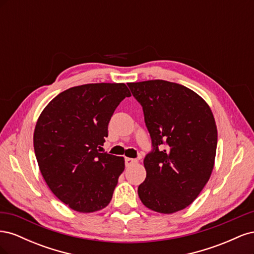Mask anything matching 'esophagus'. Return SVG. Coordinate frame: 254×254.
<instances>
[{
    "instance_id": "1",
    "label": "esophagus",
    "mask_w": 254,
    "mask_h": 254,
    "mask_svg": "<svg viewBox=\"0 0 254 254\" xmlns=\"http://www.w3.org/2000/svg\"><path fill=\"white\" fill-rule=\"evenodd\" d=\"M137 162L136 159H131V158H125V165L126 166H131L132 164H135Z\"/></svg>"
}]
</instances>
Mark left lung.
<instances>
[{
	"instance_id": "8db88e82",
	"label": "left lung",
	"mask_w": 254,
	"mask_h": 254,
	"mask_svg": "<svg viewBox=\"0 0 254 254\" xmlns=\"http://www.w3.org/2000/svg\"><path fill=\"white\" fill-rule=\"evenodd\" d=\"M143 108L152 150L144 158L146 178L137 189L148 209H186L209 181L217 147L213 113L194 91L166 80L130 82Z\"/></svg>"
}]
</instances>
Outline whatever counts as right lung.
I'll use <instances>...</instances> for the list:
<instances>
[{"label":"right lung","instance_id":"1","mask_svg":"<svg viewBox=\"0 0 254 254\" xmlns=\"http://www.w3.org/2000/svg\"><path fill=\"white\" fill-rule=\"evenodd\" d=\"M129 96L125 83L82 84L53 98L38 119L34 148L40 172L74 211H99L111 201L124 158L99 151L114 110Z\"/></svg>","mask_w":254,"mask_h":254}]
</instances>
